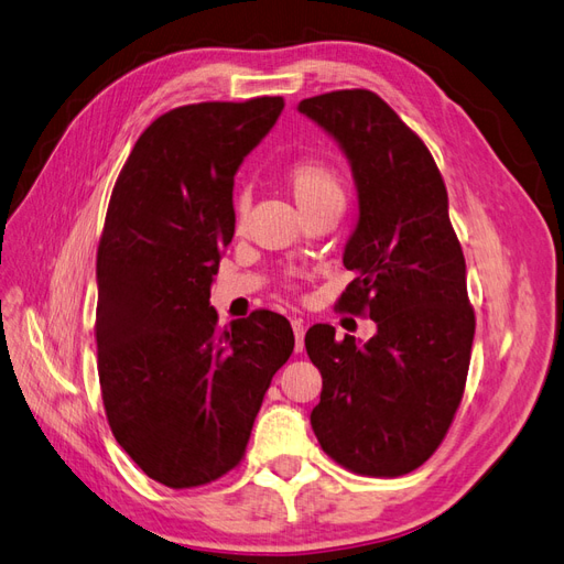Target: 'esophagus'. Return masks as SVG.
<instances>
[{
  "instance_id": "esophagus-1",
  "label": "esophagus",
  "mask_w": 564,
  "mask_h": 564,
  "mask_svg": "<svg viewBox=\"0 0 564 564\" xmlns=\"http://www.w3.org/2000/svg\"><path fill=\"white\" fill-rule=\"evenodd\" d=\"M292 329H294V336H296L294 348H296V352H303V348H305V327H303V322L294 317L292 319Z\"/></svg>"
}]
</instances>
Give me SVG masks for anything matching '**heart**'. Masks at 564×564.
<instances>
[{
	"instance_id": "b5f03b06",
	"label": "heart",
	"mask_w": 564,
	"mask_h": 564,
	"mask_svg": "<svg viewBox=\"0 0 564 564\" xmlns=\"http://www.w3.org/2000/svg\"><path fill=\"white\" fill-rule=\"evenodd\" d=\"M284 185L286 191L292 193L303 216L324 207H332V204L344 207L346 202L344 183H340L334 169L322 160H299L294 164H289L284 172ZM247 207H249V197L237 195L232 204L237 224H242Z\"/></svg>"
}]
</instances>
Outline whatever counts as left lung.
Wrapping results in <instances>:
<instances>
[{
    "instance_id": "obj_1",
    "label": "left lung",
    "mask_w": 564,
    "mask_h": 564,
    "mask_svg": "<svg viewBox=\"0 0 564 564\" xmlns=\"http://www.w3.org/2000/svg\"><path fill=\"white\" fill-rule=\"evenodd\" d=\"M299 112L338 143L357 187L344 249L355 280L338 308L377 322L367 344L336 340L329 324L305 334L322 373L313 431L352 473H412L449 431L475 334L447 187L429 148L377 94H322L301 100Z\"/></svg>"
}]
</instances>
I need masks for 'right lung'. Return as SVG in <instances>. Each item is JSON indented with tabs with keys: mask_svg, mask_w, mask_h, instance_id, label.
Masks as SVG:
<instances>
[{
	"mask_svg": "<svg viewBox=\"0 0 564 564\" xmlns=\"http://www.w3.org/2000/svg\"><path fill=\"white\" fill-rule=\"evenodd\" d=\"M280 96L158 117L119 172L98 245V379L115 440L152 480L191 489L240 464L275 371L286 317L218 329L209 305L235 232L232 185L275 127Z\"/></svg>",
	"mask_w": 564,
	"mask_h": 564,
	"instance_id": "right-lung-1",
	"label": "right lung"
}]
</instances>
